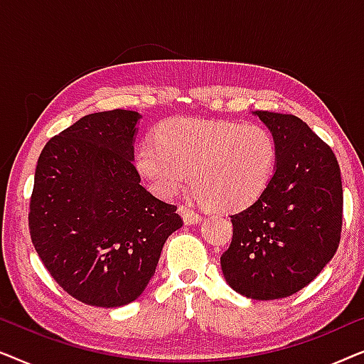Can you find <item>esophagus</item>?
<instances>
[{
  "mask_svg": "<svg viewBox=\"0 0 364 364\" xmlns=\"http://www.w3.org/2000/svg\"><path fill=\"white\" fill-rule=\"evenodd\" d=\"M178 213H181L183 222H186V225H196V223H198L202 220V217L198 215V213L193 210V208L187 207V205H181L178 207Z\"/></svg>",
  "mask_w": 364,
  "mask_h": 364,
  "instance_id": "1",
  "label": "esophagus"
}]
</instances>
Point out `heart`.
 <instances>
[{
    "mask_svg": "<svg viewBox=\"0 0 364 364\" xmlns=\"http://www.w3.org/2000/svg\"><path fill=\"white\" fill-rule=\"evenodd\" d=\"M273 134L258 124L168 119L136 152V168L156 196L171 198L186 186L220 212L242 210L265 192L277 167Z\"/></svg>",
    "mask_w": 364,
    "mask_h": 364,
    "instance_id": "b5f03b06",
    "label": "heart"
}]
</instances>
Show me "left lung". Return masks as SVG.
<instances>
[{"label": "left lung", "instance_id": "obj_1", "mask_svg": "<svg viewBox=\"0 0 364 364\" xmlns=\"http://www.w3.org/2000/svg\"><path fill=\"white\" fill-rule=\"evenodd\" d=\"M277 141V167L258 200L230 215L220 265L228 285L253 300L305 288L336 253L343 225L341 172L331 147L293 114L255 111Z\"/></svg>", "mask_w": 364, "mask_h": 364}]
</instances>
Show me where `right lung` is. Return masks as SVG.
Masks as SVG:
<instances>
[{
	"label": "right lung",
	"mask_w": 364,
	"mask_h": 364,
	"mask_svg": "<svg viewBox=\"0 0 364 364\" xmlns=\"http://www.w3.org/2000/svg\"><path fill=\"white\" fill-rule=\"evenodd\" d=\"M141 114L94 112L64 129L38 159L29 235L54 282L91 306L137 300L182 227L177 207L141 186L134 137Z\"/></svg>",
	"instance_id": "1"
}]
</instances>
